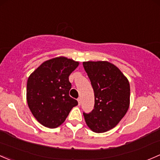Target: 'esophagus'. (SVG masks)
I'll list each match as a JSON object with an SVG mask.
<instances>
[{
  "label": "esophagus",
  "instance_id": "34e87169",
  "mask_svg": "<svg viewBox=\"0 0 160 160\" xmlns=\"http://www.w3.org/2000/svg\"><path fill=\"white\" fill-rule=\"evenodd\" d=\"M77 101H78V104L79 105H80V104H81V98H80V97H79L78 99H77Z\"/></svg>",
  "mask_w": 160,
  "mask_h": 160
}]
</instances>
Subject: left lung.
<instances>
[{"label":"left lung","instance_id":"left-lung-1","mask_svg":"<svg viewBox=\"0 0 160 160\" xmlns=\"http://www.w3.org/2000/svg\"><path fill=\"white\" fill-rule=\"evenodd\" d=\"M94 91V108L83 112L87 125L93 132H104L115 127L129 107L130 87L118 67L107 61L83 63Z\"/></svg>","mask_w":160,"mask_h":160}]
</instances>
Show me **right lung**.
I'll list each match as a JSON object with an SVG mask.
<instances>
[{
	"label": "right lung",
	"mask_w": 160,
	"mask_h": 160,
	"mask_svg": "<svg viewBox=\"0 0 160 160\" xmlns=\"http://www.w3.org/2000/svg\"><path fill=\"white\" fill-rule=\"evenodd\" d=\"M78 65L77 61L60 57L43 62L30 75L27 101L33 117L44 127H58L78 104L69 96V76Z\"/></svg>",
	"instance_id": "1"
}]
</instances>
